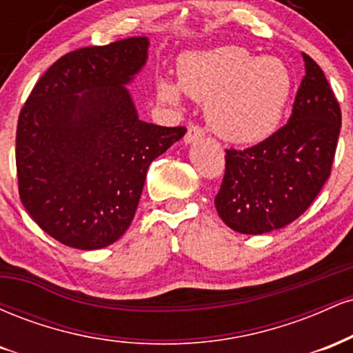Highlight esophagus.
Returning a JSON list of instances; mask_svg holds the SVG:
<instances>
[{"mask_svg": "<svg viewBox=\"0 0 353 353\" xmlns=\"http://www.w3.org/2000/svg\"><path fill=\"white\" fill-rule=\"evenodd\" d=\"M204 129L201 128V125H197V124H190L189 125V129H188V132H185V136H184V143L185 144H190V143H194V141H197V139H201V137H204Z\"/></svg>", "mask_w": 353, "mask_h": 353, "instance_id": "1", "label": "esophagus"}]
</instances>
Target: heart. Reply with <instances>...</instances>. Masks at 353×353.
<instances>
[{"instance_id": "heart-1", "label": "heart", "mask_w": 353, "mask_h": 353, "mask_svg": "<svg viewBox=\"0 0 353 353\" xmlns=\"http://www.w3.org/2000/svg\"><path fill=\"white\" fill-rule=\"evenodd\" d=\"M177 76L184 94L205 103L210 129L237 144H257L277 131L294 84L282 59L254 58L232 44L182 56ZM179 88L161 79L159 96L177 103Z\"/></svg>"}]
</instances>
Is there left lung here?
Returning a JSON list of instances; mask_svg holds the SVG:
<instances>
[{"instance_id": "left-lung-1", "label": "left lung", "mask_w": 353, "mask_h": 353, "mask_svg": "<svg viewBox=\"0 0 353 353\" xmlns=\"http://www.w3.org/2000/svg\"><path fill=\"white\" fill-rule=\"evenodd\" d=\"M305 76L292 116L247 149H225V171L216 201L230 229L259 234L301 217L330 177L342 125L339 101L320 66L302 52Z\"/></svg>"}]
</instances>
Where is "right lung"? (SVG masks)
I'll list each match as a JSON object with an SVG mask.
<instances>
[{
	"label": "right lung",
	"mask_w": 353,
	"mask_h": 353,
	"mask_svg": "<svg viewBox=\"0 0 353 353\" xmlns=\"http://www.w3.org/2000/svg\"><path fill=\"white\" fill-rule=\"evenodd\" d=\"M148 46L134 36L61 56L19 112V199L61 244L94 250L116 242L131 225L149 164L188 131L137 117L124 84L145 64Z\"/></svg>",
	"instance_id": "right-lung-1"
}]
</instances>
